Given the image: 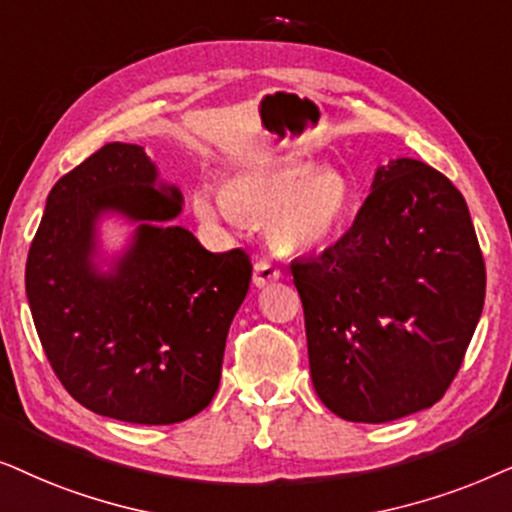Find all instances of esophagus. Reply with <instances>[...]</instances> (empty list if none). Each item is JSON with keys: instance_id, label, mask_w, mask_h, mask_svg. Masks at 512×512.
Returning <instances> with one entry per match:
<instances>
[{"instance_id": "34e87169", "label": "esophagus", "mask_w": 512, "mask_h": 512, "mask_svg": "<svg viewBox=\"0 0 512 512\" xmlns=\"http://www.w3.org/2000/svg\"><path fill=\"white\" fill-rule=\"evenodd\" d=\"M278 278H281V269L274 267L271 262L260 260L255 264V271H252V283H255L257 288H267V285L276 283Z\"/></svg>"}]
</instances>
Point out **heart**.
Wrapping results in <instances>:
<instances>
[{
  "label": "heart",
  "mask_w": 512,
  "mask_h": 512,
  "mask_svg": "<svg viewBox=\"0 0 512 512\" xmlns=\"http://www.w3.org/2000/svg\"><path fill=\"white\" fill-rule=\"evenodd\" d=\"M220 195L222 200L208 187L194 189V213L208 222L222 220L227 213L248 222H267L271 245L290 257L330 248L356 210L351 180L335 166L255 163L224 177Z\"/></svg>",
  "instance_id": "1"
}]
</instances>
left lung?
Here are the masks:
<instances>
[{"mask_svg":"<svg viewBox=\"0 0 512 512\" xmlns=\"http://www.w3.org/2000/svg\"><path fill=\"white\" fill-rule=\"evenodd\" d=\"M344 238L292 262L311 381L330 412L384 424L438 403L485 304L466 201L424 161H388Z\"/></svg>","mask_w":512,"mask_h":512,"instance_id":"obj_1","label":"left lung"}]
</instances>
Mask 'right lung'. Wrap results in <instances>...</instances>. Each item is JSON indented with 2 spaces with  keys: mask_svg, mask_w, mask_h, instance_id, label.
I'll use <instances>...</instances> for the list:
<instances>
[{
  "mask_svg": "<svg viewBox=\"0 0 512 512\" xmlns=\"http://www.w3.org/2000/svg\"><path fill=\"white\" fill-rule=\"evenodd\" d=\"M182 192L145 147L109 142L60 177L25 267L46 358L100 417L180 424L217 393L229 325L250 288L243 250L210 252L180 227ZM132 229L119 251L101 224Z\"/></svg>",
  "mask_w": 512,
  "mask_h": 512,
  "instance_id": "right-lung-1",
  "label": "right lung"
}]
</instances>
